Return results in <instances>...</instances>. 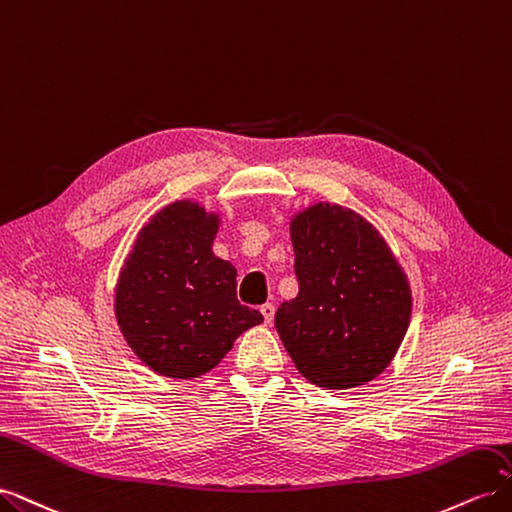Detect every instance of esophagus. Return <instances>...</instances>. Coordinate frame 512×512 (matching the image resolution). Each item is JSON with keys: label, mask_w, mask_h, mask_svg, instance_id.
I'll return each instance as SVG.
<instances>
[{"label": "esophagus", "mask_w": 512, "mask_h": 512, "mask_svg": "<svg viewBox=\"0 0 512 512\" xmlns=\"http://www.w3.org/2000/svg\"><path fill=\"white\" fill-rule=\"evenodd\" d=\"M260 314H262V318H265L267 324H271L273 322V314H275V307L271 303L260 305Z\"/></svg>", "instance_id": "34e87169"}]
</instances>
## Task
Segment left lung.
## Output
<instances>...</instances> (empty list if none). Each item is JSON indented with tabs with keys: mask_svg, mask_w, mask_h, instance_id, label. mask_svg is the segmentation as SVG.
Returning a JSON list of instances; mask_svg holds the SVG:
<instances>
[{
	"mask_svg": "<svg viewBox=\"0 0 512 512\" xmlns=\"http://www.w3.org/2000/svg\"><path fill=\"white\" fill-rule=\"evenodd\" d=\"M299 294L275 314L294 365L316 386L374 380L406 335L412 294L389 245L361 215L318 203L292 218Z\"/></svg>",
	"mask_w": 512,
	"mask_h": 512,
	"instance_id": "obj_1",
	"label": "left lung"
}]
</instances>
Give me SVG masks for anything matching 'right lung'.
<instances>
[{
	"instance_id": "right-lung-1",
	"label": "right lung",
	"mask_w": 512,
	"mask_h": 512,
	"mask_svg": "<svg viewBox=\"0 0 512 512\" xmlns=\"http://www.w3.org/2000/svg\"><path fill=\"white\" fill-rule=\"evenodd\" d=\"M218 215L177 200L138 232L119 273L115 316L128 346L168 378L218 365L262 314L239 303L237 269L213 254Z\"/></svg>"
}]
</instances>
